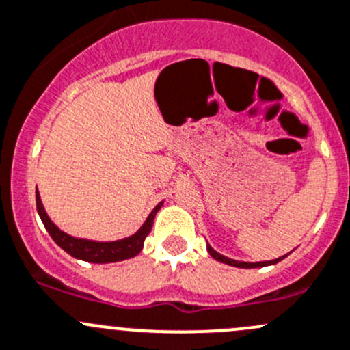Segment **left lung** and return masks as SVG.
Listing matches in <instances>:
<instances>
[{
  "mask_svg": "<svg viewBox=\"0 0 350 350\" xmlns=\"http://www.w3.org/2000/svg\"><path fill=\"white\" fill-rule=\"evenodd\" d=\"M206 250H208L210 256H212L213 260L220 261V263H226V265H230V267H239V269H260V267L275 265V263H279L280 260H284V258L287 256V254H284V256L275 258V260H269V261H256V263H250V261H237V260H232V258L224 256V254L217 253V251L213 250V247L210 246V244H206Z\"/></svg>",
  "mask_w": 350,
  "mask_h": 350,
  "instance_id": "1",
  "label": "left lung"
}]
</instances>
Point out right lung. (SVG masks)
<instances>
[{"label":"right lung","instance_id":"right-lung-1","mask_svg":"<svg viewBox=\"0 0 350 350\" xmlns=\"http://www.w3.org/2000/svg\"><path fill=\"white\" fill-rule=\"evenodd\" d=\"M162 203H157L154 210L150 212V215L147 217L144 224H142L140 229L137 230L131 236L123 237V239L118 241H92V239H83V237H75L66 234L64 230H61L53 220L47 215L46 208L42 205V200H40L39 189H36V205L37 212H39L40 220H42L44 227L49 232V236L53 237L54 243L61 247V250L66 251L68 254H71L77 260L89 261V263H114V261H123L128 258L137 256L138 253L144 247L145 237L148 236V232L152 230L154 226V219L157 215V212L161 210Z\"/></svg>","mask_w":350,"mask_h":350}]
</instances>
